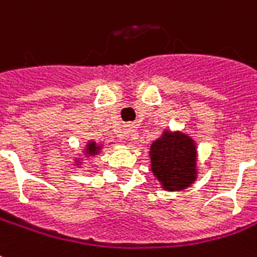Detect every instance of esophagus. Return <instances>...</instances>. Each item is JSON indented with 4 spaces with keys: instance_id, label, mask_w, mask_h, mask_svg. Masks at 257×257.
Returning <instances> with one entry per match:
<instances>
[{
    "instance_id": "34e87169",
    "label": "esophagus",
    "mask_w": 257,
    "mask_h": 257,
    "mask_svg": "<svg viewBox=\"0 0 257 257\" xmlns=\"http://www.w3.org/2000/svg\"><path fill=\"white\" fill-rule=\"evenodd\" d=\"M129 132H132V131H131V128H129L128 131H126V132H125V137H128V136H129Z\"/></svg>"
}]
</instances>
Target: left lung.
<instances>
[{"mask_svg":"<svg viewBox=\"0 0 257 257\" xmlns=\"http://www.w3.org/2000/svg\"><path fill=\"white\" fill-rule=\"evenodd\" d=\"M150 156L151 170L164 190H183L197 178L195 144L183 133L166 131L151 146Z\"/></svg>","mask_w":257,"mask_h":257,"instance_id":"obj_1","label":"left lung"}]
</instances>
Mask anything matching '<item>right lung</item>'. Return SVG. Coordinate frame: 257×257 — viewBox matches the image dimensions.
Wrapping results in <instances>:
<instances>
[{
    "mask_svg": "<svg viewBox=\"0 0 257 257\" xmlns=\"http://www.w3.org/2000/svg\"><path fill=\"white\" fill-rule=\"evenodd\" d=\"M99 148L101 147L97 146L94 142H90L89 144H87V147H86V152L89 155H94V154H98V151H99Z\"/></svg>",
    "mask_w": 257,
    "mask_h": 257,
    "instance_id": "right-lung-1",
    "label": "right lung"
}]
</instances>
